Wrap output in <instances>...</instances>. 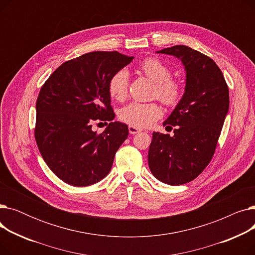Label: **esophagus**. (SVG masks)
I'll use <instances>...</instances> for the list:
<instances>
[{
  "mask_svg": "<svg viewBox=\"0 0 255 255\" xmlns=\"http://www.w3.org/2000/svg\"><path fill=\"white\" fill-rule=\"evenodd\" d=\"M128 129H129V133H130V134H137V133L141 132V129H140V128H137V127H134V126H131V125H129Z\"/></svg>",
  "mask_w": 255,
  "mask_h": 255,
  "instance_id": "1",
  "label": "esophagus"
}]
</instances>
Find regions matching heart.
<instances>
[{
    "label": "heart",
    "mask_w": 255,
    "mask_h": 255,
    "mask_svg": "<svg viewBox=\"0 0 255 255\" xmlns=\"http://www.w3.org/2000/svg\"><path fill=\"white\" fill-rule=\"evenodd\" d=\"M140 71L156 84L155 96L166 105H176L183 96V86L171 78L168 67L156 58H148L138 65ZM129 73L126 69L115 72L109 82V93L113 99L123 101L128 93ZM119 117L124 123L137 128L151 126L162 117V110L157 103L131 102L120 111Z\"/></svg>",
    "instance_id": "obj_1"
}]
</instances>
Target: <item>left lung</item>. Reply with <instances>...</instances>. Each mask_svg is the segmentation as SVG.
<instances>
[{"label":"left lung","mask_w":255,"mask_h":255,"mask_svg":"<svg viewBox=\"0 0 255 255\" xmlns=\"http://www.w3.org/2000/svg\"><path fill=\"white\" fill-rule=\"evenodd\" d=\"M158 53L181 60L185 93L163 125L176 126L173 136L153 132L148 162L160 182L178 186L194 180L210 163L230 107L229 87L211 58L186 45Z\"/></svg>","instance_id":"left-lung-1"}]
</instances>
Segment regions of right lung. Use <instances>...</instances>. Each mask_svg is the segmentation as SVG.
Masks as SVG:
<instances>
[{
    "mask_svg": "<svg viewBox=\"0 0 255 255\" xmlns=\"http://www.w3.org/2000/svg\"><path fill=\"white\" fill-rule=\"evenodd\" d=\"M133 59L118 51L88 52L63 63L40 90L36 142L47 166L65 183L89 186L110 173L129 131L126 124L113 122L109 82ZM94 122L110 124L98 135Z\"/></svg>",
    "mask_w": 255,
    "mask_h": 255,
    "instance_id": "add662e5",
    "label": "right lung"
}]
</instances>
